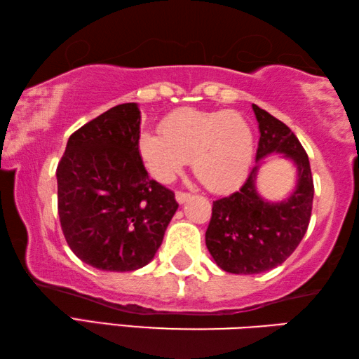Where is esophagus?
I'll return each mask as SVG.
<instances>
[{"mask_svg": "<svg viewBox=\"0 0 359 359\" xmlns=\"http://www.w3.org/2000/svg\"><path fill=\"white\" fill-rule=\"evenodd\" d=\"M191 197H192V194H189V192H181V191L176 192V202H178V203H184Z\"/></svg>", "mask_w": 359, "mask_h": 359, "instance_id": "esophagus-1", "label": "esophagus"}]
</instances>
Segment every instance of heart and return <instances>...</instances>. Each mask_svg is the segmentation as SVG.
I'll list each match as a JSON object with an SVG mask.
<instances>
[{
  "instance_id": "b5f03b06",
  "label": "heart",
  "mask_w": 359,
  "mask_h": 359,
  "mask_svg": "<svg viewBox=\"0 0 359 359\" xmlns=\"http://www.w3.org/2000/svg\"><path fill=\"white\" fill-rule=\"evenodd\" d=\"M161 132L138 138V153L161 183L172 181L189 159L202 184L212 192L233 189L246 178L254 157V135L236 111L175 110L162 119Z\"/></svg>"
}]
</instances>
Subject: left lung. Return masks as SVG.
Returning <instances> with one entry per match:
<instances>
[{
    "mask_svg": "<svg viewBox=\"0 0 359 359\" xmlns=\"http://www.w3.org/2000/svg\"><path fill=\"white\" fill-rule=\"evenodd\" d=\"M252 109L260 129L255 161L284 154L297 165L298 183L284 202H266L257 192L255 165L240 191L212 202L206 248L219 268L233 274H259L284 263L303 240L312 212L313 180L304 148L278 118L255 104Z\"/></svg>",
    "mask_w": 359,
    "mask_h": 359,
    "instance_id": "left-lung-1",
    "label": "left lung"
}]
</instances>
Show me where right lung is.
Wrapping results in <instances>:
<instances>
[{
  "label": "right lung",
  "mask_w": 359,
  "mask_h": 359,
  "mask_svg": "<svg viewBox=\"0 0 359 359\" xmlns=\"http://www.w3.org/2000/svg\"><path fill=\"white\" fill-rule=\"evenodd\" d=\"M138 138V105H116L69 137L56 168L62 233L81 262L102 271L148 265L178 210L175 194L149 180Z\"/></svg>",
  "instance_id": "right-lung-1"
}]
</instances>
